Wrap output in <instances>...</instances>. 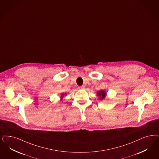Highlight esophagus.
Instances as JSON below:
<instances>
[{"mask_svg":"<svg viewBox=\"0 0 159 159\" xmlns=\"http://www.w3.org/2000/svg\"><path fill=\"white\" fill-rule=\"evenodd\" d=\"M79 89L82 90V89H84L85 87H84V86H80V87H79Z\"/></svg>","mask_w":159,"mask_h":159,"instance_id":"1","label":"esophagus"}]
</instances>
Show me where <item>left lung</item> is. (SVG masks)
Returning a JSON list of instances; mask_svg holds the SVG:
<instances>
[{"mask_svg": "<svg viewBox=\"0 0 159 159\" xmlns=\"http://www.w3.org/2000/svg\"><path fill=\"white\" fill-rule=\"evenodd\" d=\"M106 94H107V93L106 92V91H104L103 90H101L97 92V95L99 96V99L100 100H104L106 96Z\"/></svg>", "mask_w": 159, "mask_h": 159, "instance_id": "8db88e82", "label": "left lung"}]
</instances>
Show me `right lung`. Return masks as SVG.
<instances>
[{"instance_id":"obj_1","label":"right lung","mask_w":159,"mask_h":159,"mask_svg":"<svg viewBox=\"0 0 159 159\" xmlns=\"http://www.w3.org/2000/svg\"><path fill=\"white\" fill-rule=\"evenodd\" d=\"M67 95V94L65 93V94H64V93H61V94H60V101H61L62 100V99L63 98V97L65 96H66Z\"/></svg>"}]
</instances>
